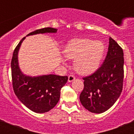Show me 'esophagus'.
Listing matches in <instances>:
<instances>
[{"instance_id": "1", "label": "esophagus", "mask_w": 134, "mask_h": 134, "mask_svg": "<svg viewBox=\"0 0 134 134\" xmlns=\"http://www.w3.org/2000/svg\"><path fill=\"white\" fill-rule=\"evenodd\" d=\"M75 80V77H74V76L73 75H70L69 76H68V82H72L73 80Z\"/></svg>"}]
</instances>
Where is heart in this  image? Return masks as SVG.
<instances>
[{
  "instance_id": "obj_1",
  "label": "heart",
  "mask_w": 134,
  "mask_h": 134,
  "mask_svg": "<svg viewBox=\"0 0 134 134\" xmlns=\"http://www.w3.org/2000/svg\"><path fill=\"white\" fill-rule=\"evenodd\" d=\"M104 52L105 47L101 41L89 39L70 40L64 50L67 58L74 59V70L84 75L92 74L99 68Z\"/></svg>"
}]
</instances>
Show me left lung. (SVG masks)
<instances>
[{
    "label": "left lung",
    "instance_id": "8db88e82",
    "mask_svg": "<svg viewBox=\"0 0 134 134\" xmlns=\"http://www.w3.org/2000/svg\"><path fill=\"white\" fill-rule=\"evenodd\" d=\"M124 64L122 48L110 37L103 64L95 72L83 78L84 88L80 100L86 109L101 113L113 106L122 91Z\"/></svg>",
    "mask_w": 134,
    "mask_h": 134
}]
</instances>
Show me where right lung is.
Returning <instances> with one entry per match:
<instances>
[{
  "label": "right lung",
  "instance_id": "right-lung-1",
  "mask_svg": "<svg viewBox=\"0 0 134 134\" xmlns=\"http://www.w3.org/2000/svg\"><path fill=\"white\" fill-rule=\"evenodd\" d=\"M57 29L46 27L37 29L27 36L46 33H56ZM20 41L13 54L11 60V75L14 92L19 100L26 107L35 113H43L54 108L59 101L61 88L67 82L68 76L55 74L29 76L22 73L19 67L18 52Z\"/></svg>",
  "mask_w": 134,
  "mask_h": 134
}]
</instances>
